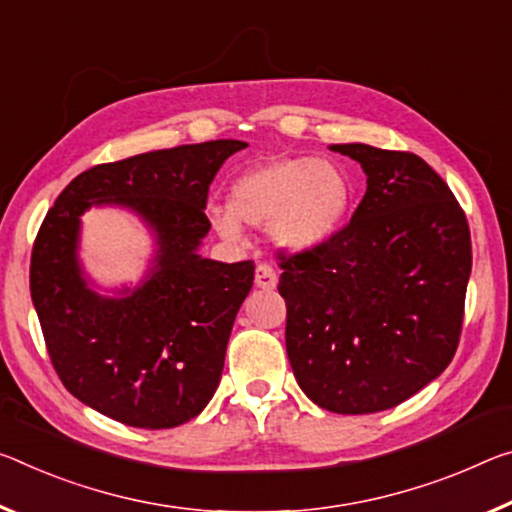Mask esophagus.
Returning <instances> with one entry per match:
<instances>
[{"mask_svg": "<svg viewBox=\"0 0 512 512\" xmlns=\"http://www.w3.org/2000/svg\"><path fill=\"white\" fill-rule=\"evenodd\" d=\"M255 285L259 289H275V285H278V273L273 271L271 264L255 266Z\"/></svg>", "mask_w": 512, "mask_h": 512, "instance_id": "obj_1", "label": "esophagus"}]
</instances>
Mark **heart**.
<instances>
[{"mask_svg": "<svg viewBox=\"0 0 512 512\" xmlns=\"http://www.w3.org/2000/svg\"><path fill=\"white\" fill-rule=\"evenodd\" d=\"M351 207V182L332 161L312 157L273 159L255 166L230 186V207H212L214 230L241 239V223L269 227L287 250H310L328 241Z\"/></svg>", "mask_w": 512, "mask_h": 512, "instance_id": "obj_1", "label": "heart"}]
</instances>
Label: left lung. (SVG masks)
<instances>
[{
    "label": "left lung",
    "mask_w": 512,
    "mask_h": 512,
    "mask_svg": "<svg viewBox=\"0 0 512 512\" xmlns=\"http://www.w3.org/2000/svg\"><path fill=\"white\" fill-rule=\"evenodd\" d=\"M330 150L358 161L367 193L328 241L278 253L287 355L319 408L371 415L410 399L456 355L472 237L456 196L417 154Z\"/></svg>",
    "instance_id": "1"
}]
</instances>
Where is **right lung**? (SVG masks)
Instances as JSON below:
<instances>
[{
  "instance_id": "obj_1",
  "label": "right lung",
  "mask_w": 512,
  "mask_h": 512,
  "mask_svg": "<svg viewBox=\"0 0 512 512\" xmlns=\"http://www.w3.org/2000/svg\"><path fill=\"white\" fill-rule=\"evenodd\" d=\"M246 145L221 139L93 166L47 212L31 253V300L61 383L88 408L159 431L212 401L255 264L214 262L198 246L212 227L209 184ZM93 204L132 208L158 237L151 273L120 299L95 295L80 275L78 216Z\"/></svg>"
}]
</instances>
